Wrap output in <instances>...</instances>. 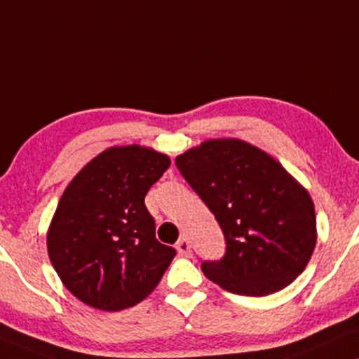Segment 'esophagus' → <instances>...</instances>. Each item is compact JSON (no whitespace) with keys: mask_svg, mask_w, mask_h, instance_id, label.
I'll return each mask as SVG.
<instances>
[{"mask_svg":"<svg viewBox=\"0 0 359 359\" xmlns=\"http://www.w3.org/2000/svg\"><path fill=\"white\" fill-rule=\"evenodd\" d=\"M176 250H178V253L181 256L189 258V256H191V245H189L188 238H181V240L178 241V245H176Z\"/></svg>","mask_w":359,"mask_h":359,"instance_id":"obj_1","label":"esophagus"}]
</instances>
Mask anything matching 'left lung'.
Instances as JSON below:
<instances>
[{"mask_svg": "<svg viewBox=\"0 0 359 359\" xmlns=\"http://www.w3.org/2000/svg\"><path fill=\"white\" fill-rule=\"evenodd\" d=\"M223 229L226 253L201 264L234 294L266 296L293 283L316 246L311 196L280 163L241 140H208L176 156Z\"/></svg>", "mask_w": 359, "mask_h": 359, "instance_id": "obj_1", "label": "left lung"}]
</instances>
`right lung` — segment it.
I'll return each mask as SVG.
<instances>
[{"label": "right lung", "instance_id": "add662e5", "mask_svg": "<svg viewBox=\"0 0 359 359\" xmlns=\"http://www.w3.org/2000/svg\"><path fill=\"white\" fill-rule=\"evenodd\" d=\"M170 165L153 148L113 146L65 189L48 229V256L79 302L119 311L158 286L176 250L156 240L144 196Z\"/></svg>", "mask_w": 359, "mask_h": 359}]
</instances>
